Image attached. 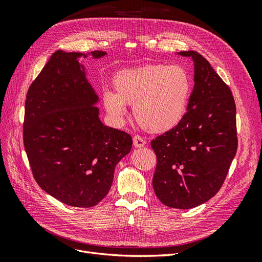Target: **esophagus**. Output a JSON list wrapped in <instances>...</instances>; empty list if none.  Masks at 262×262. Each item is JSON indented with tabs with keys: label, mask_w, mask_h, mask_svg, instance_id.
Masks as SVG:
<instances>
[{
	"label": "esophagus",
	"mask_w": 262,
	"mask_h": 262,
	"mask_svg": "<svg viewBox=\"0 0 262 262\" xmlns=\"http://www.w3.org/2000/svg\"><path fill=\"white\" fill-rule=\"evenodd\" d=\"M145 140L143 138H141L140 136H134L133 137V145L136 147H143L145 145Z\"/></svg>",
	"instance_id": "esophagus-1"
}]
</instances>
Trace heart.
I'll return each instance as SVG.
<instances>
[{
  "mask_svg": "<svg viewBox=\"0 0 262 262\" xmlns=\"http://www.w3.org/2000/svg\"><path fill=\"white\" fill-rule=\"evenodd\" d=\"M115 93H104L107 113L118 121L124 118L125 105L133 106V116L149 133L172 130L182 121L191 96V78L177 64H146L119 71L114 76Z\"/></svg>",
  "mask_w": 262,
  "mask_h": 262,
  "instance_id": "b5f03b06",
  "label": "heart"
}]
</instances>
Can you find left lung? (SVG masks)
Instances as JSON below:
<instances>
[{"label": "left lung", "instance_id": "1", "mask_svg": "<svg viewBox=\"0 0 262 262\" xmlns=\"http://www.w3.org/2000/svg\"><path fill=\"white\" fill-rule=\"evenodd\" d=\"M194 63V86L182 121L150 142L157 158L153 188L169 208L191 209L215 195L237 150L236 106L229 87L209 61L181 51Z\"/></svg>", "mask_w": 262, "mask_h": 262}]
</instances>
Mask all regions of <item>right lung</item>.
Masks as SVG:
<instances>
[{"instance_id": "obj_1", "label": "right lung", "mask_w": 262, "mask_h": 262, "mask_svg": "<svg viewBox=\"0 0 262 262\" xmlns=\"http://www.w3.org/2000/svg\"><path fill=\"white\" fill-rule=\"evenodd\" d=\"M94 59L105 51L91 52ZM87 54L55 51L31 83L25 101L24 146L37 184L71 207L90 208L109 192L116 165L132 138L104 125L98 96L78 62Z\"/></svg>"}]
</instances>
